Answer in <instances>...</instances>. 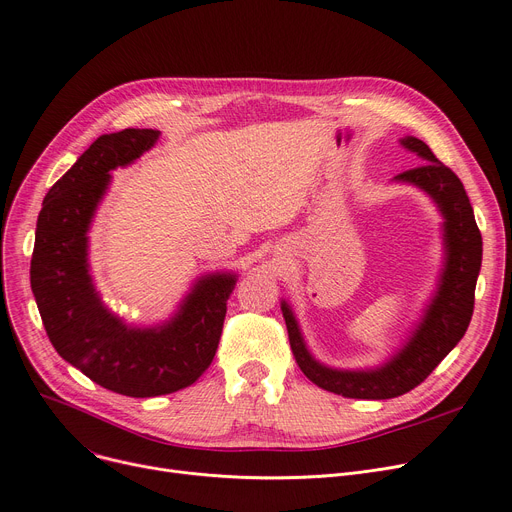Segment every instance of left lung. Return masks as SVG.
Segmentation results:
<instances>
[{"mask_svg":"<svg viewBox=\"0 0 512 512\" xmlns=\"http://www.w3.org/2000/svg\"><path fill=\"white\" fill-rule=\"evenodd\" d=\"M407 151L425 164L394 176V182L413 184L432 199L444 218V265L432 299L425 305L413 332L382 365L367 369H338L319 363L307 348L299 321L286 301L280 303L292 355L307 378L328 392L346 398L386 400L419 386L440 361L461 342L473 315L475 284L481 270V234L465 186L450 168L415 137L400 139Z\"/></svg>","mask_w":512,"mask_h":512,"instance_id":"obj_1","label":"left lung"}]
</instances>
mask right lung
<instances>
[{
  "mask_svg": "<svg viewBox=\"0 0 512 512\" xmlns=\"http://www.w3.org/2000/svg\"><path fill=\"white\" fill-rule=\"evenodd\" d=\"M153 128L101 137L43 199L31 259V288L58 355L95 384L132 398L178 392L211 365L238 274L195 280L172 317L130 326L101 299L89 265V230L112 182L159 139Z\"/></svg>",
  "mask_w": 512,
  "mask_h": 512,
  "instance_id": "obj_1",
  "label": "right lung"
}]
</instances>
